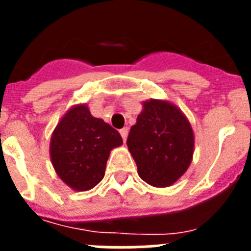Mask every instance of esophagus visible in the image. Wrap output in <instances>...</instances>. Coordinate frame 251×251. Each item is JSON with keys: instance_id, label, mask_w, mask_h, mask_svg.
<instances>
[{"instance_id": "obj_1", "label": "esophagus", "mask_w": 251, "mask_h": 251, "mask_svg": "<svg viewBox=\"0 0 251 251\" xmlns=\"http://www.w3.org/2000/svg\"><path fill=\"white\" fill-rule=\"evenodd\" d=\"M119 133H121L122 138H123V142L127 141V136H128V128H123V129L119 130Z\"/></svg>"}]
</instances>
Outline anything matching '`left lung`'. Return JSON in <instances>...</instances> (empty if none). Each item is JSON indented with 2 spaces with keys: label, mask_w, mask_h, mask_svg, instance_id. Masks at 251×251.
Segmentation results:
<instances>
[{
  "label": "left lung",
  "mask_w": 251,
  "mask_h": 251,
  "mask_svg": "<svg viewBox=\"0 0 251 251\" xmlns=\"http://www.w3.org/2000/svg\"><path fill=\"white\" fill-rule=\"evenodd\" d=\"M127 146L145 182L153 187H170L191 165L195 134L178 106L168 100L150 99L143 101Z\"/></svg>",
  "instance_id": "1"
}]
</instances>
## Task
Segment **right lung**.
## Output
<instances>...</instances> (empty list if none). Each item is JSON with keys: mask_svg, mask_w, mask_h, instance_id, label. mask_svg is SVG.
<instances>
[{"mask_svg": "<svg viewBox=\"0 0 251 251\" xmlns=\"http://www.w3.org/2000/svg\"><path fill=\"white\" fill-rule=\"evenodd\" d=\"M123 139L118 130L95 118L85 103L73 105L61 117L50 139L55 172L74 191H88L103 179L113 148Z\"/></svg>", "mask_w": 251, "mask_h": 251, "instance_id": "right-lung-1", "label": "right lung"}]
</instances>
